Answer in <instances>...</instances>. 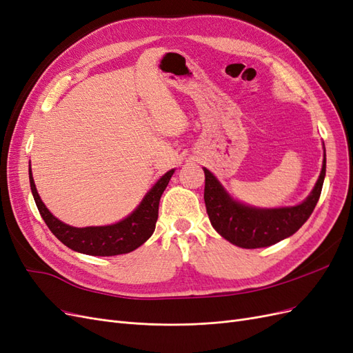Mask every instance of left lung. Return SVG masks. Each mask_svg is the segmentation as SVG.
I'll list each match as a JSON object with an SVG mask.
<instances>
[{"label": "left lung", "mask_w": 353, "mask_h": 353, "mask_svg": "<svg viewBox=\"0 0 353 353\" xmlns=\"http://www.w3.org/2000/svg\"><path fill=\"white\" fill-rule=\"evenodd\" d=\"M205 170V203L212 227L230 243L243 249L266 248L279 243L301 228L311 216L325 176V154L321 174L309 197L293 208L256 209L234 201L219 181Z\"/></svg>", "instance_id": "left-lung-1"}]
</instances>
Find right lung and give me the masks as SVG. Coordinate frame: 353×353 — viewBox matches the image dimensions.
Masks as SVG:
<instances>
[{"mask_svg":"<svg viewBox=\"0 0 353 353\" xmlns=\"http://www.w3.org/2000/svg\"><path fill=\"white\" fill-rule=\"evenodd\" d=\"M172 174L174 169L169 170V172H166L154 184V187L145 194L141 205L123 221L108 227L87 228L66 225V223H63L56 216H52V213L46 208V205L42 203L38 194L30 169L29 183L42 219L46 221L50 231L54 234L63 244L68 245L69 249L74 252L85 254L114 256L130 253L137 248H140L143 243H145L152 237L159 216V201Z\"/></svg>","mask_w":353,"mask_h":353,"instance_id":"add662e5","label":"right lung"}]
</instances>
